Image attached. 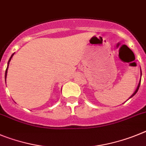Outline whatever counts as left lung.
Here are the masks:
<instances>
[{
    "instance_id": "1",
    "label": "left lung",
    "mask_w": 146,
    "mask_h": 146,
    "mask_svg": "<svg viewBox=\"0 0 146 146\" xmlns=\"http://www.w3.org/2000/svg\"><path fill=\"white\" fill-rule=\"evenodd\" d=\"M141 74H142V73H141ZM140 80H141V78H140ZM140 82H139V84H138V86H137V89H136V90H135V92H134V94H132V95L131 96V97H130V98H132V97H133V96L135 95V94H136V93L137 92V91H138V89H139V87H140Z\"/></svg>"
}]
</instances>
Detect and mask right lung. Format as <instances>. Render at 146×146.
Listing matches in <instances>:
<instances>
[{"label": "right lung", "instance_id": "right-lung-1", "mask_svg": "<svg viewBox=\"0 0 146 146\" xmlns=\"http://www.w3.org/2000/svg\"><path fill=\"white\" fill-rule=\"evenodd\" d=\"M13 55H14V54H13L11 55V57H10V59H9V62H8V66H9V62H10V60H11V58H12ZM7 70H8V67H7V68H6V73H5V78H6V75H7Z\"/></svg>", "mask_w": 146, "mask_h": 146}]
</instances>
